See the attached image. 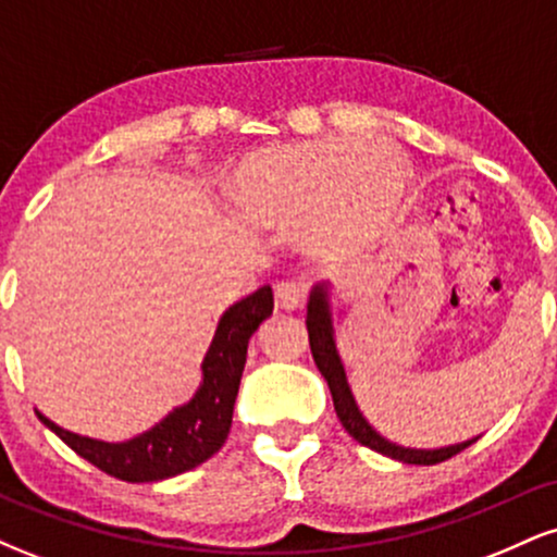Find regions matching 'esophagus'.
Instances as JSON below:
<instances>
[{
    "label": "esophagus",
    "mask_w": 557,
    "mask_h": 557,
    "mask_svg": "<svg viewBox=\"0 0 557 557\" xmlns=\"http://www.w3.org/2000/svg\"><path fill=\"white\" fill-rule=\"evenodd\" d=\"M306 300V290L304 285L296 283V280H285V283H277L274 287V304L280 309H300Z\"/></svg>",
    "instance_id": "esophagus-1"
}]
</instances>
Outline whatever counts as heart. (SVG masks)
<instances>
[{"mask_svg": "<svg viewBox=\"0 0 557 557\" xmlns=\"http://www.w3.org/2000/svg\"><path fill=\"white\" fill-rule=\"evenodd\" d=\"M406 183V159L389 140L319 138L246 157L227 196L251 225L298 230L314 251H337L385 225Z\"/></svg>", "mask_w": 557, "mask_h": 557, "instance_id": "obj_1", "label": "heart"}]
</instances>
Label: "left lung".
I'll list each match as a JSON object with an SVG mask.
<instances>
[{
    "mask_svg": "<svg viewBox=\"0 0 557 557\" xmlns=\"http://www.w3.org/2000/svg\"><path fill=\"white\" fill-rule=\"evenodd\" d=\"M306 330H309L311 356H314L317 369L327 380L332 403L345 432L356 440V443L372 447V450L382 453V456L395 458L403 463H417V466H434L440 461H447L450 456L461 453L463 447L476 443L479 437L466 440V443L445 445V447H406L398 443H389L380 432L369 424L367 417L361 413L359 403L354 398V389L348 385V374H345L341 350L335 343V324H332V306H330V283H317L311 287L309 304H306Z\"/></svg>",
    "mask_w": 557,
    "mask_h": 557,
    "instance_id": "8db88e82",
    "label": "left lung"
}]
</instances>
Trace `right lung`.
<instances>
[{
	"label": "right lung",
	"mask_w": 557,
	"mask_h": 557,
	"mask_svg": "<svg viewBox=\"0 0 557 557\" xmlns=\"http://www.w3.org/2000/svg\"><path fill=\"white\" fill-rule=\"evenodd\" d=\"M272 309L274 298L270 285L230 306L220 317L212 345L201 361V382L194 398L172 408L168 417L136 437L123 443H104L62 430L41 411H36L38 419L81 458L123 482H159L196 469L225 445L243 367H246L248 341L272 314Z\"/></svg>",
	"instance_id": "obj_1"
}]
</instances>
